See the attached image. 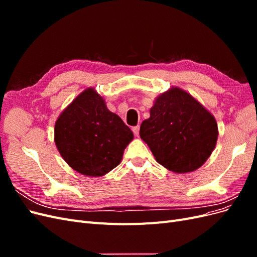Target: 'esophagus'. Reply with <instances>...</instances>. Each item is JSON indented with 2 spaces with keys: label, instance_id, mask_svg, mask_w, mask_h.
<instances>
[{
  "label": "esophagus",
  "instance_id": "esophagus-1",
  "mask_svg": "<svg viewBox=\"0 0 257 257\" xmlns=\"http://www.w3.org/2000/svg\"><path fill=\"white\" fill-rule=\"evenodd\" d=\"M139 125H136V126H133L132 127V131H133V133H134V135L135 136H138V134H139Z\"/></svg>",
  "mask_w": 257,
  "mask_h": 257
}]
</instances>
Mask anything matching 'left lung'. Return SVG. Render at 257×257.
Returning <instances> with one entry per match:
<instances>
[{
  "mask_svg": "<svg viewBox=\"0 0 257 257\" xmlns=\"http://www.w3.org/2000/svg\"><path fill=\"white\" fill-rule=\"evenodd\" d=\"M139 134L159 164L178 174L190 173L212 153L217 124L195 98L175 88L157 98Z\"/></svg>",
  "mask_w": 257,
  "mask_h": 257,
  "instance_id": "obj_1",
  "label": "left lung"
}]
</instances>
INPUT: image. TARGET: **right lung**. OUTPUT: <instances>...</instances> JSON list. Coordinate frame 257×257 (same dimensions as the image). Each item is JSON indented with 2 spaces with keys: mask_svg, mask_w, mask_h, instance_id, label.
Masks as SVG:
<instances>
[{
  "mask_svg": "<svg viewBox=\"0 0 257 257\" xmlns=\"http://www.w3.org/2000/svg\"><path fill=\"white\" fill-rule=\"evenodd\" d=\"M133 132L104 99L88 89L61 113L54 125V142L67 164L77 172L99 177L119 165Z\"/></svg>",
  "mask_w": 257,
  "mask_h": 257,
  "instance_id": "obj_1",
  "label": "right lung"
}]
</instances>
